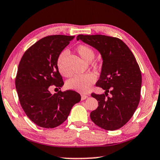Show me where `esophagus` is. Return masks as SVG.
I'll use <instances>...</instances> for the list:
<instances>
[{"instance_id": "esophagus-1", "label": "esophagus", "mask_w": 160, "mask_h": 160, "mask_svg": "<svg viewBox=\"0 0 160 160\" xmlns=\"http://www.w3.org/2000/svg\"><path fill=\"white\" fill-rule=\"evenodd\" d=\"M88 98V95H81V100H84L85 99H87Z\"/></svg>"}]
</instances>
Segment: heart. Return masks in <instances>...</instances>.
<instances>
[{"instance_id": "obj_1", "label": "heart", "mask_w": 160, "mask_h": 160, "mask_svg": "<svg viewBox=\"0 0 160 160\" xmlns=\"http://www.w3.org/2000/svg\"><path fill=\"white\" fill-rule=\"evenodd\" d=\"M76 51L85 61L90 62L95 57V50L89 45H80L76 48ZM68 55L67 51L60 53L57 59V67L59 72L62 75L68 76L69 74L65 68V58ZM101 65L100 62H95V67L98 68ZM96 78L92 73H85L82 75H77L67 82V87L69 89L76 90L80 92H87L90 89L91 86L95 82Z\"/></svg>"}]
</instances>
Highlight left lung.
<instances>
[{
	"label": "left lung",
	"instance_id": "1",
	"mask_svg": "<svg viewBox=\"0 0 160 160\" xmlns=\"http://www.w3.org/2000/svg\"><path fill=\"white\" fill-rule=\"evenodd\" d=\"M77 40L97 49L103 60L96 86L105 92L91 94L99 105L90 112L91 120L104 130L120 129L130 120L140 100L142 74L138 63L128 45L118 38L79 35Z\"/></svg>",
	"mask_w": 160,
	"mask_h": 160
}]
</instances>
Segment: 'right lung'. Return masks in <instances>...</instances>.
<instances>
[{"mask_svg": "<svg viewBox=\"0 0 160 160\" xmlns=\"http://www.w3.org/2000/svg\"><path fill=\"white\" fill-rule=\"evenodd\" d=\"M75 36L49 35L39 40L22 55L16 77V88L25 113L41 128H54L67 120L71 109L81 100L74 90L51 94V85L64 84L57 59Z\"/></svg>", "mask_w": 160, "mask_h": 160, "instance_id": "1", "label": "right lung"}]
</instances>
